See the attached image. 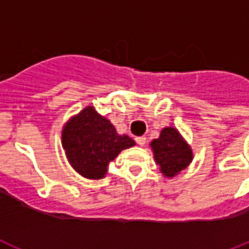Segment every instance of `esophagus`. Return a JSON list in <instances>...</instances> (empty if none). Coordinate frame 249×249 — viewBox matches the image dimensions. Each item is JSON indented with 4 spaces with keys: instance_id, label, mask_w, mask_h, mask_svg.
Segmentation results:
<instances>
[{
    "instance_id": "obj_1",
    "label": "esophagus",
    "mask_w": 249,
    "mask_h": 249,
    "mask_svg": "<svg viewBox=\"0 0 249 249\" xmlns=\"http://www.w3.org/2000/svg\"><path fill=\"white\" fill-rule=\"evenodd\" d=\"M135 142H137L139 145H144V144H145V142H147V138H145V137H137V138H135Z\"/></svg>"
}]
</instances>
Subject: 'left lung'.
Segmentation results:
<instances>
[{"mask_svg": "<svg viewBox=\"0 0 249 249\" xmlns=\"http://www.w3.org/2000/svg\"><path fill=\"white\" fill-rule=\"evenodd\" d=\"M154 160L166 177H175L191 163L192 150L175 128H164L160 138L150 142Z\"/></svg>", "mask_w": 249, "mask_h": 249, "instance_id": "1", "label": "left lung"}]
</instances>
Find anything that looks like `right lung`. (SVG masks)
<instances>
[{
	"label": "right lung",
	"instance_id": "right-lung-1",
	"mask_svg": "<svg viewBox=\"0 0 249 249\" xmlns=\"http://www.w3.org/2000/svg\"><path fill=\"white\" fill-rule=\"evenodd\" d=\"M134 144L128 135L118 134L114 125L93 106H87L67 121L62 131L67 160L81 176L89 179L104 178L108 163Z\"/></svg>",
	"mask_w": 249,
	"mask_h": 249
}]
</instances>
